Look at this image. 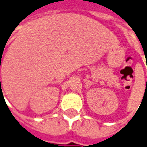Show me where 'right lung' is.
I'll return each mask as SVG.
<instances>
[{
    "mask_svg": "<svg viewBox=\"0 0 147 147\" xmlns=\"http://www.w3.org/2000/svg\"><path fill=\"white\" fill-rule=\"evenodd\" d=\"M0 83H1V78H0Z\"/></svg>",
    "mask_w": 147,
    "mask_h": 147,
    "instance_id": "obj_1",
    "label": "right lung"
}]
</instances>
